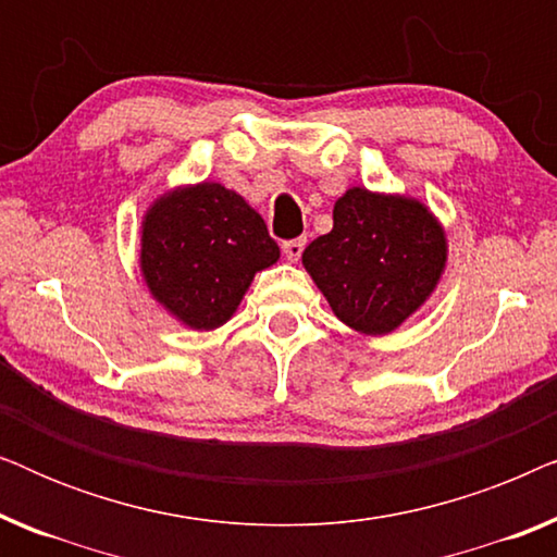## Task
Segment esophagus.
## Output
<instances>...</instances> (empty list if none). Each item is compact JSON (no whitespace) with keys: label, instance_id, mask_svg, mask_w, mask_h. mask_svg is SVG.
<instances>
[{"label":"esophagus","instance_id":"obj_1","mask_svg":"<svg viewBox=\"0 0 557 557\" xmlns=\"http://www.w3.org/2000/svg\"><path fill=\"white\" fill-rule=\"evenodd\" d=\"M304 246H307V238H294V240H286L284 246V256H286V261H292V263H296L301 258V253H304Z\"/></svg>","mask_w":557,"mask_h":557}]
</instances>
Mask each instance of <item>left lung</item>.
Segmentation results:
<instances>
[{"instance_id": "left-lung-1", "label": "left lung", "mask_w": 557, "mask_h": 557, "mask_svg": "<svg viewBox=\"0 0 557 557\" xmlns=\"http://www.w3.org/2000/svg\"><path fill=\"white\" fill-rule=\"evenodd\" d=\"M446 258L444 225L421 200L349 187L334 202V227L301 263L339 322L380 337L429 301Z\"/></svg>"}]
</instances>
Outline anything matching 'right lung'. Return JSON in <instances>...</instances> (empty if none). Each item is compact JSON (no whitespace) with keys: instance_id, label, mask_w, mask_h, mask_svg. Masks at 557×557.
Here are the masks:
<instances>
[{"instance_id":"obj_1","label":"right lung","mask_w":557,"mask_h":557,"mask_svg":"<svg viewBox=\"0 0 557 557\" xmlns=\"http://www.w3.org/2000/svg\"><path fill=\"white\" fill-rule=\"evenodd\" d=\"M281 250L263 218L220 182L174 187L141 220L139 269L151 299L195 332L223 326Z\"/></svg>"}]
</instances>
